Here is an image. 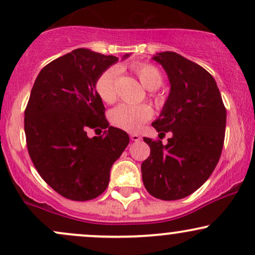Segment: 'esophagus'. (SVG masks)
<instances>
[{
  "label": "esophagus",
  "mask_w": 255,
  "mask_h": 255,
  "mask_svg": "<svg viewBox=\"0 0 255 255\" xmlns=\"http://www.w3.org/2000/svg\"><path fill=\"white\" fill-rule=\"evenodd\" d=\"M140 139H141V136H140L139 134H135V133L130 134V140H131V141H139Z\"/></svg>",
  "instance_id": "1"
}]
</instances>
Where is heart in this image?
<instances>
[{"label":"heart","instance_id":"b5f03b06","mask_svg":"<svg viewBox=\"0 0 255 255\" xmlns=\"http://www.w3.org/2000/svg\"><path fill=\"white\" fill-rule=\"evenodd\" d=\"M130 68L146 90L153 91L162 85V73L153 64L137 62ZM116 78L118 69L115 67H110L105 69L96 81V92L104 103L111 104L116 101ZM153 99L157 105L162 104L160 97H153ZM152 115L153 110L148 104H120L110 111L109 120L111 125L116 128L127 131H135L140 129V127L152 118Z\"/></svg>","mask_w":255,"mask_h":255}]
</instances>
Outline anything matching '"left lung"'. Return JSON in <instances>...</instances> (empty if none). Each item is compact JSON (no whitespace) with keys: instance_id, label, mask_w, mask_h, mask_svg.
<instances>
[{"instance_id":"left-lung-1","label":"left lung","mask_w":255,"mask_h":255,"mask_svg":"<svg viewBox=\"0 0 255 255\" xmlns=\"http://www.w3.org/2000/svg\"><path fill=\"white\" fill-rule=\"evenodd\" d=\"M170 93L152 124L168 144L144 137L151 153L141 164L142 182L154 198L177 200L192 194L211 176L223 150L227 109L215 79L206 69L172 51L159 52Z\"/></svg>"}]
</instances>
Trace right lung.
Listing matches in <instances>:
<instances>
[{"label": "right lung", "instance_id": "1", "mask_svg": "<svg viewBox=\"0 0 255 255\" xmlns=\"http://www.w3.org/2000/svg\"><path fill=\"white\" fill-rule=\"evenodd\" d=\"M129 55H125L124 58ZM116 56L75 49L40 71L25 109L28 154L54 191L74 201L101 195L110 169L129 142L125 130L111 127L96 81ZM105 129L89 138V129Z\"/></svg>", "mask_w": 255, "mask_h": 255}]
</instances>
